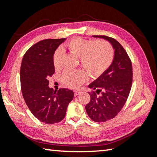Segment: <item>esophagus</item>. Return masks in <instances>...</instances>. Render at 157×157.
Returning a JSON list of instances; mask_svg holds the SVG:
<instances>
[{
    "instance_id": "34e87169",
    "label": "esophagus",
    "mask_w": 157,
    "mask_h": 157,
    "mask_svg": "<svg viewBox=\"0 0 157 157\" xmlns=\"http://www.w3.org/2000/svg\"><path fill=\"white\" fill-rule=\"evenodd\" d=\"M79 91H74V96H77L78 95H79Z\"/></svg>"
}]
</instances>
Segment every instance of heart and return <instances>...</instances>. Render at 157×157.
I'll return each mask as SVG.
<instances>
[{
    "label": "heart",
    "mask_w": 157,
    "mask_h": 157,
    "mask_svg": "<svg viewBox=\"0 0 157 157\" xmlns=\"http://www.w3.org/2000/svg\"><path fill=\"white\" fill-rule=\"evenodd\" d=\"M67 49L79 56L81 66L93 77H99L109 68L114 59V49L111 44L103 40L92 41L81 37H74L66 43ZM63 52L57 49L53 55V64L55 69L61 68V58ZM84 71H66L62 80L68 87L78 89L86 80Z\"/></svg>",
    "instance_id": "1"
}]
</instances>
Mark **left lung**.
<instances>
[{"label":"left lung","instance_id":"obj_1","mask_svg":"<svg viewBox=\"0 0 157 157\" xmlns=\"http://www.w3.org/2000/svg\"><path fill=\"white\" fill-rule=\"evenodd\" d=\"M108 40L114 49V60L105 73L89 85L96 91L89 92L91 99L86 113L96 122H105L115 117L126 103L133 82L130 57L117 40L106 36H94ZM101 94L98 96L99 94Z\"/></svg>","mask_w":157,"mask_h":157}]
</instances>
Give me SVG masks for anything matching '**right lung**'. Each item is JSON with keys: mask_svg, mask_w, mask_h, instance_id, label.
<instances>
[{"mask_svg": "<svg viewBox=\"0 0 157 157\" xmlns=\"http://www.w3.org/2000/svg\"><path fill=\"white\" fill-rule=\"evenodd\" d=\"M65 40L45 39L38 42L26 51L21 62L20 82L24 101L32 114L47 124L63 120L74 96L73 91L68 89L56 91L48 86V79L55 72L54 53Z\"/></svg>", "mask_w": 157, "mask_h": 157, "instance_id": "1", "label": "right lung"}]
</instances>
